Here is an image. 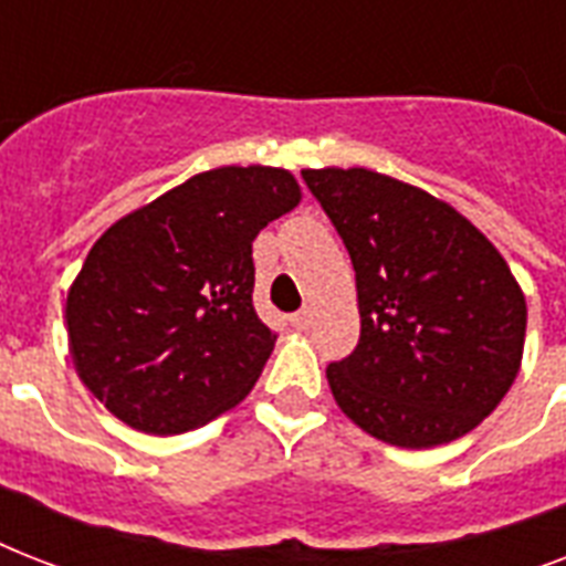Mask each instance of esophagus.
I'll use <instances>...</instances> for the list:
<instances>
[{
	"label": "esophagus",
	"instance_id": "34e87169",
	"mask_svg": "<svg viewBox=\"0 0 566 566\" xmlns=\"http://www.w3.org/2000/svg\"><path fill=\"white\" fill-rule=\"evenodd\" d=\"M311 323H314V311H311L308 305H305L302 311H296V314L291 317V326L296 328V332H305V328H311Z\"/></svg>",
	"mask_w": 566,
	"mask_h": 566
}]
</instances>
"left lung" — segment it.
<instances>
[{"label":"left lung","instance_id":"left-lung-1","mask_svg":"<svg viewBox=\"0 0 566 566\" xmlns=\"http://www.w3.org/2000/svg\"><path fill=\"white\" fill-rule=\"evenodd\" d=\"M353 258L361 337L328 364L335 402L390 447L464 438L509 394L526 296L500 249L438 196L364 167L302 170Z\"/></svg>","mask_w":566,"mask_h":566}]
</instances>
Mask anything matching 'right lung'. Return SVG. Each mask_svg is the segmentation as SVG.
Wrapping results in <instances>:
<instances>
[{
  "mask_svg": "<svg viewBox=\"0 0 566 566\" xmlns=\"http://www.w3.org/2000/svg\"><path fill=\"white\" fill-rule=\"evenodd\" d=\"M300 199L282 167H220L93 243L66 293V335L75 373L117 420L179 434L252 390L275 346L252 305V240Z\"/></svg>",
  "mask_w": 566,
  "mask_h": 566,
  "instance_id": "obj_1",
  "label": "right lung"
}]
</instances>
